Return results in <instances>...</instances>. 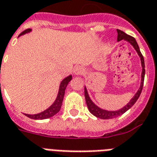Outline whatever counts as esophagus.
Returning <instances> with one entry per match:
<instances>
[{
  "instance_id": "34e87169",
  "label": "esophagus",
  "mask_w": 157,
  "mask_h": 157,
  "mask_svg": "<svg viewBox=\"0 0 157 157\" xmlns=\"http://www.w3.org/2000/svg\"><path fill=\"white\" fill-rule=\"evenodd\" d=\"M84 72V69L82 66H77L74 69V74L76 75H82Z\"/></svg>"
}]
</instances>
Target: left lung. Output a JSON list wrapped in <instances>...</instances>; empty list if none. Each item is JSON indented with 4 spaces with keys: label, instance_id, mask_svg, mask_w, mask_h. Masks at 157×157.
<instances>
[{
    "label": "left lung",
    "instance_id": "obj_1",
    "mask_svg": "<svg viewBox=\"0 0 157 157\" xmlns=\"http://www.w3.org/2000/svg\"><path fill=\"white\" fill-rule=\"evenodd\" d=\"M117 33L118 42L122 41V40H124L125 42H128V43L134 48V50H135L136 52H137V53H138V56L140 58L141 65H142L140 87L138 88V90L137 91V92H136L135 94H134V96H133V98H131L130 101H129L124 107L120 108V109H119V110H105V109H102V108H100L92 101V99H91L89 97V94H88V92H87V87L85 86L84 96L87 108H88V110H89L90 112L92 113L94 116H96V117L98 118H100V119H102V120H110V119H113V118H116L118 117V116H120L121 115H123L124 113L126 112L128 110H129V109L135 104V102L137 101L138 98H139V96H140L141 92H142V90H143L144 77H145V69H144V68H145V63H144V58H143V55L141 53L140 49H139V47H138V43L136 42L135 38L133 37H131L129 35L126 34L125 33H124L123 31H121V30H119V29H117Z\"/></svg>",
    "mask_w": 157,
    "mask_h": 157
}]
</instances>
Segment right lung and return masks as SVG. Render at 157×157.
Masks as SVG:
<instances>
[{
  "mask_svg": "<svg viewBox=\"0 0 157 157\" xmlns=\"http://www.w3.org/2000/svg\"><path fill=\"white\" fill-rule=\"evenodd\" d=\"M32 32V29H26L25 31L20 33L19 37L22 36V35L26 34V33H29ZM72 79V75H70L67 77H65L64 79L62 80L60 82V84H59V91H58V94H57V97L56 98V100L52 105H51L49 107L47 108V110H43L42 112L37 113V114H35V115H29V114H24L26 115L27 117L30 118V119H33V120H45V119H48V118H51L52 116H54L56 114L59 112L60 108H61L62 101H63V99H64V96H65V89L67 87L69 82L71 81Z\"/></svg>",
  "mask_w": 157,
  "mask_h": 157,
  "instance_id": "obj_1",
  "label": "right lung"
}]
</instances>
